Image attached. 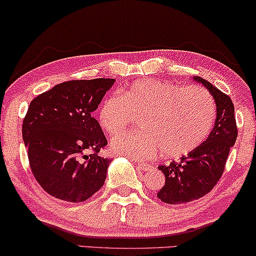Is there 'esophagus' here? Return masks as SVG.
Returning <instances> with one entry per match:
<instances>
[{
    "instance_id": "obj_1",
    "label": "esophagus",
    "mask_w": 256,
    "mask_h": 256,
    "mask_svg": "<svg viewBox=\"0 0 256 256\" xmlns=\"http://www.w3.org/2000/svg\"><path fill=\"white\" fill-rule=\"evenodd\" d=\"M136 166H137L138 169H140V170H143V172L149 170V169L152 168V166H150V164H146V163H140V162H137Z\"/></svg>"
}]
</instances>
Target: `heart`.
Segmentation results:
<instances>
[{
	"label": "heart",
	"instance_id": "heart-1",
	"mask_svg": "<svg viewBox=\"0 0 256 256\" xmlns=\"http://www.w3.org/2000/svg\"><path fill=\"white\" fill-rule=\"evenodd\" d=\"M140 118V132L118 135L110 149L136 161L161 152L163 158L190 155L208 140L216 120L212 95L199 86H181L161 80H143L110 95L98 110V120L108 134H118Z\"/></svg>",
	"mask_w": 256,
	"mask_h": 256
}]
</instances>
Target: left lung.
<instances>
[{
    "label": "left lung",
    "mask_w": 256,
    "mask_h": 256,
    "mask_svg": "<svg viewBox=\"0 0 256 256\" xmlns=\"http://www.w3.org/2000/svg\"><path fill=\"white\" fill-rule=\"evenodd\" d=\"M212 94L217 106V118L208 140L178 162L160 166L164 174V186L158 192V199L167 204H184L208 194L220 180L226 169L230 148L237 138L235 108L229 95L196 76Z\"/></svg>",
    "instance_id": "1"
}]
</instances>
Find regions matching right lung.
<instances>
[{"mask_svg": "<svg viewBox=\"0 0 256 256\" xmlns=\"http://www.w3.org/2000/svg\"><path fill=\"white\" fill-rule=\"evenodd\" d=\"M113 83L72 80L30 101L22 138L32 174L51 196L86 202L104 186L110 160L98 152L107 140L93 112Z\"/></svg>", "mask_w": 256, "mask_h": 256, "instance_id": "obj_1", "label": "right lung"}]
</instances>
